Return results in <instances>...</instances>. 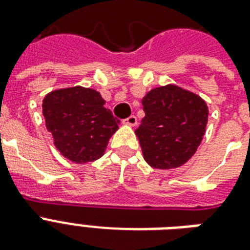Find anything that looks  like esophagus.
<instances>
[{
  "label": "esophagus",
  "instance_id": "esophagus-1",
  "mask_svg": "<svg viewBox=\"0 0 250 250\" xmlns=\"http://www.w3.org/2000/svg\"><path fill=\"white\" fill-rule=\"evenodd\" d=\"M123 123H125V125H136L137 118L135 117V115H131V117H128L127 119H125V121H123Z\"/></svg>",
  "mask_w": 250,
  "mask_h": 250
}]
</instances>
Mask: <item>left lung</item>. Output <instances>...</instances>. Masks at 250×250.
I'll use <instances>...</instances> for the list:
<instances>
[{
  "instance_id": "1",
  "label": "left lung",
  "mask_w": 250,
  "mask_h": 250,
  "mask_svg": "<svg viewBox=\"0 0 250 250\" xmlns=\"http://www.w3.org/2000/svg\"><path fill=\"white\" fill-rule=\"evenodd\" d=\"M141 104L145 117L135 133L144 160L164 170L186 164L205 135L209 115L206 102L170 84L148 92Z\"/></svg>"
}]
</instances>
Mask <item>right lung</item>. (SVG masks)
Returning <instances> with one entry per match:
<instances>
[{
    "instance_id": "right-lung-1",
    "label": "right lung",
    "mask_w": 250,
    "mask_h": 250,
    "mask_svg": "<svg viewBox=\"0 0 250 250\" xmlns=\"http://www.w3.org/2000/svg\"><path fill=\"white\" fill-rule=\"evenodd\" d=\"M104 105L105 100L97 90L83 86L53 90L45 96V125L62 156L75 164L104 156L121 123Z\"/></svg>"
}]
</instances>
